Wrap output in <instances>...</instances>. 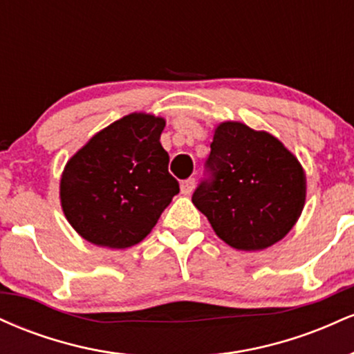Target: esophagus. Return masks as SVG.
<instances>
[{"label":"esophagus","mask_w":354,"mask_h":354,"mask_svg":"<svg viewBox=\"0 0 354 354\" xmlns=\"http://www.w3.org/2000/svg\"><path fill=\"white\" fill-rule=\"evenodd\" d=\"M194 178H189V180H185L181 183V193L183 194H189L191 191L194 189Z\"/></svg>","instance_id":"esophagus-1"}]
</instances>
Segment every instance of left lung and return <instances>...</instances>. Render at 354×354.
I'll return each instance as SVG.
<instances>
[{
    "mask_svg": "<svg viewBox=\"0 0 354 354\" xmlns=\"http://www.w3.org/2000/svg\"><path fill=\"white\" fill-rule=\"evenodd\" d=\"M206 166L209 181L193 194L226 245L241 251L273 246L290 233L306 200V174L278 138L239 121L214 128Z\"/></svg>",
    "mask_w": 354,
    "mask_h": 354,
    "instance_id": "obj_1",
    "label": "left lung"
}]
</instances>
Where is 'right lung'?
Returning a JSON list of instances; mask_svg holds the SVG:
<instances>
[{
	"mask_svg": "<svg viewBox=\"0 0 354 354\" xmlns=\"http://www.w3.org/2000/svg\"><path fill=\"white\" fill-rule=\"evenodd\" d=\"M165 118L131 113L96 133L59 180L64 216L96 246L123 250L148 236L180 193L160 143Z\"/></svg>",
	"mask_w": 354,
	"mask_h": 354,
	"instance_id": "1",
	"label": "right lung"
}]
</instances>
